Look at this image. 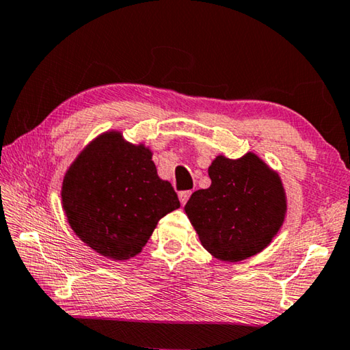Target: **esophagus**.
Wrapping results in <instances>:
<instances>
[{"label":"esophagus","mask_w":350,"mask_h":350,"mask_svg":"<svg viewBox=\"0 0 350 350\" xmlns=\"http://www.w3.org/2000/svg\"><path fill=\"white\" fill-rule=\"evenodd\" d=\"M189 196H191V191H180V193H179V200H180V204H182V205H185V204H187V200L189 199Z\"/></svg>","instance_id":"obj_1"}]
</instances>
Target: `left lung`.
Wrapping results in <instances>:
<instances>
[{"label": "left lung", "mask_w": 350, "mask_h": 350, "mask_svg": "<svg viewBox=\"0 0 350 350\" xmlns=\"http://www.w3.org/2000/svg\"><path fill=\"white\" fill-rule=\"evenodd\" d=\"M211 185L185 205L202 247L224 262H239L267 248L287 215L281 176L253 151L238 159L224 154L208 167Z\"/></svg>", "instance_id": "left-lung-1"}]
</instances>
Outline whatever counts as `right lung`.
Here are the masks:
<instances>
[{
	"instance_id": "right-lung-1",
	"label": "right lung",
	"mask_w": 350,
	"mask_h": 350,
	"mask_svg": "<svg viewBox=\"0 0 350 350\" xmlns=\"http://www.w3.org/2000/svg\"><path fill=\"white\" fill-rule=\"evenodd\" d=\"M62 206L81 242L105 258L126 260L142 252L157 222L180 202L171 183L159 177L151 148L109 129L69 165Z\"/></svg>"
}]
</instances>
